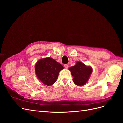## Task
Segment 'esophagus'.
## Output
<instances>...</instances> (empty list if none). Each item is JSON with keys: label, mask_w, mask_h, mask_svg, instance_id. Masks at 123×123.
I'll return each instance as SVG.
<instances>
[{"label": "esophagus", "mask_w": 123, "mask_h": 123, "mask_svg": "<svg viewBox=\"0 0 123 123\" xmlns=\"http://www.w3.org/2000/svg\"><path fill=\"white\" fill-rule=\"evenodd\" d=\"M64 67L66 69H67L68 68V64H65L64 65Z\"/></svg>", "instance_id": "esophagus-1"}]
</instances>
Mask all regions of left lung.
I'll use <instances>...</instances> for the list:
<instances>
[{"label": "left lung", "mask_w": 123, "mask_h": 123, "mask_svg": "<svg viewBox=\"0 0 123 123\" xmlns=\"http://www.w3.org/2000/svg\"><path fill=\"white\" fill-rule=\"evenodd\" d=\"M69 70L73 77V81L78 86H83L86 83L92 71L91 67H87L80 62H77Z\"/></svg>", "instance_id": "left-lung-1"}]
</instances>
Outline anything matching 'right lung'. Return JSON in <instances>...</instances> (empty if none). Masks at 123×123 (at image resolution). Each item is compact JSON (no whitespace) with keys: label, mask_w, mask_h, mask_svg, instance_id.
<instances>
[{"label":"right lung","mask_w":123,"mask_h":123,"mask_svg":"<svg viewBox=\"0 0 123 123\" xmlns=\"http://www.w3.org/2000/svg\"><path fill=\"white\" fill-rule=\"evenodd\" d=\"M63 66L52 58L40 59L35 67V73L39 80L44 85L50 86L56 81L59 72Z\"/></svg>","instance_id":"add662e5"}]
</instances>
